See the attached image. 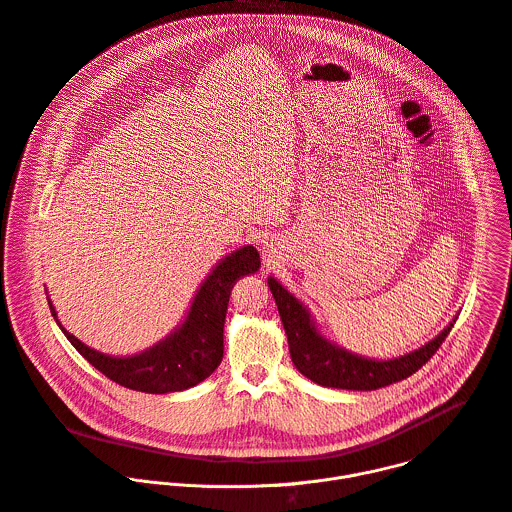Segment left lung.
Segmentation results:
<instances>
[{
  "instance_id": "obj_1",
  "label": "left lung",
  "mask_w": 512,
  "mask_h": 512,
  "mask_svg": "<svg viewBox=\"0 0 512 512\" xmlns=\"http://www.w3.org/2000/svg\"><path fill=\"white\" fill-rule=\"evenodd\" d=\"M267 283L287 333L289 354L295 368L305 378L325 388L366 392L400 382L416 374L436 354L456 323V319H452L438 337L412 354L388 362H376L329 344L325 337L319 335L309 311L281 283H277L273 277H269Z\"/></svg>"
}]
</instances>
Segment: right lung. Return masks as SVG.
I'll use <instances>...</instances> for the list:
<instances>
[{
    "instance_id": "right-lung-1",
    "label": "right lung",
    "mask_w": 512,
    "mask_h": 512,
    "mask_svg": "<svg viewBox=\"0 0 512 512\" xmlns=\"http://www.w3.org/2000/svg\"><path fill=\"white\" fill-rule=\"evenodd\" d=\"M259 267V253L251 245L225 257L197 291L185 323L154 348L130 358L104 356L84 346L62 327L52 303H48L68 342L108 380L146 394L181 392L201 384L219 368L231 289L241 277L259 271Z\"/></svg>"
}]
</instances>
